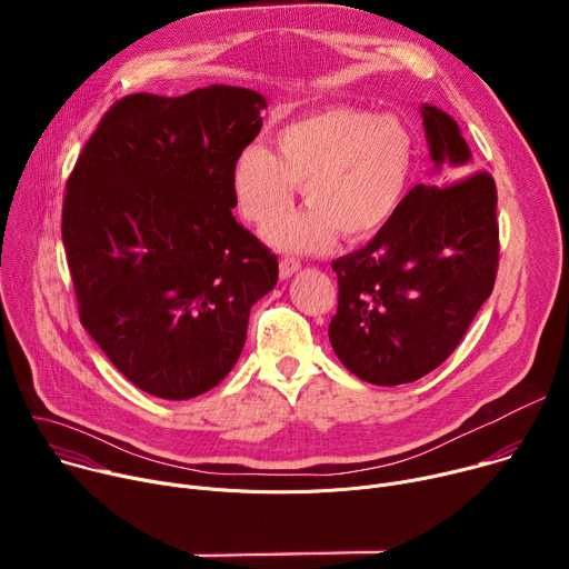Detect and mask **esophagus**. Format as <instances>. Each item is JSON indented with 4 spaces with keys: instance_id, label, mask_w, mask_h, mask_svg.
<instances>
[{
    "instance_id": "obj_1",
    "label": "esophagus",
    "mask_w": 569,
    "mask_h": 569,
    "mask_svg": "<svg viewBox=\"0 0 569 569\" xmlns=\"http://www.w3.org/2000/svg\"><path fill=\"white\" fill-rule=\"evenodd\" d=\"M299 268H301V261H297L292 257H283L279 263V274H281V279H290Z\"/></svg>"
}]
</instances>
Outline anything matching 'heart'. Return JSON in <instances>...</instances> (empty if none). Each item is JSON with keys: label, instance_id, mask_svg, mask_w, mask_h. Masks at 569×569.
<instances>
[{"label": "heart", "instance_id": "obj_1", "mask_svg": "<svg viewBox=\"0 0 569 569\" xmlns=\"http://www.w3.org/2000/svg\"><path fill=\"white\" fill-rule=\"evenodd\" d=\"M415 137L396 117L356 108L321 110L283 126L274 154L250 146L233 161L238 207L259 229L283 220L297 187L310 204L270 236L281 250L310 252L340 231L360 240L382 229L408 196Z\"/></svg>", "mask_w": 569, "mask_h": 569}]
</instances>
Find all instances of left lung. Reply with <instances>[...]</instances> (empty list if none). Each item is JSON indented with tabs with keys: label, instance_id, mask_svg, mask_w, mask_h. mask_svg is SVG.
I'll return each instance as SVG.
<instances>
[{
	"label": "left lung",
	"instance_id": "left-lung-1",
	"mask_svg": "<svg viewBox=\"0 0 569 569\" xmlns=\"http://www.w3.org/2000/svg\"><path fill=\"white\" fill-rule=\"evenodd\" d=\"M421 114L439 187L417 184L365 248L333 261V351L360 380L382 387L415 382L437 369L498 277L496 180L472 171L452 117L432 106Z\"/></svg>",
	"mask_w": 569,
	"mask_h": 569
}]
</instances>
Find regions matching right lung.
Returning <instances> with one entry per match:
<instances>
[{"label": "right lung", "mask_w": 569, "mask_h": 569, "mask_svg": "<svg viewBox=\"0 0 569 569\" xmlns=\"http://www.w3.org/2000/svg\"><path fill=\"white\" fill-rule=\"evenodd\" d=\"M266 99L211 86L130 94L97 126L67 180L62 242L80 323L141 391L187 400L236 365L279 261L238 224L233 161Z\"/></svg>", "instance_id": "obj_1"}]
</instances>
